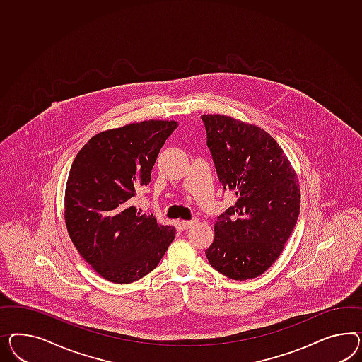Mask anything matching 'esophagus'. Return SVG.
Listing matches in <instances>:
<instances>
[{
	"instance_id": "1",
	"label": "esophagus",
	"mask_w": 362,
	"mask_h": 362,
	"mask_svg": "<svg viewBox=\"0 0 362 362\" xmlns=\"http://www.w3.org/2000/svg\"><path fill=\"white\" fill-rule=\"evenodd\" d=\"M196 223H197L196 218H194V220H183V221L180 223V225H182L183 229H189V228H191L192 225H195Z\"/></svg>"
}]
</instances>
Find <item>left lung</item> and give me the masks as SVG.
I'll use <instances>...</instances> for the list:
<instances>
[{
    "label": "left lung",
    "mask_w": 362,
    "mask_h": 362,
    "mask_svg": "<svg viewBox=\"0 0 362 362\" xmlns=\"http://www.w3.org/2000/svg\"><path fill=\"white\" fill-rule=\"evenodd\" d=\"M206 145L224 189L237 196L218 216L206 258L235 281L257 278L279 258L300 209L296 173L267 132L224 115H203Z\"/></svg>",
    "instance_id": "left-lung-1"
}]
</instances>
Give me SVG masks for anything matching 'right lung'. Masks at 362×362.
I'll use <instances>...</instances> for the list:
<instances>
[{
    "instance_id": "obj_1",
    "label": "right lung",
    "mask_w": 362,
    "mask_h": 362,
    "mask_svg": "<svg viewBox=\"0 0 362 362\" xmlns=\"http://www.w3.org/2000/svg\"><path fill=\"white\" fill-rule=\"evenodd\" d=\"M176 121L147 119L109 129L81 147L69 170L64 220L80 255L109 282L132 284L156 269L175 228L141 215L132 197L151 170Z\"/></svg>"
}]
</instances>
